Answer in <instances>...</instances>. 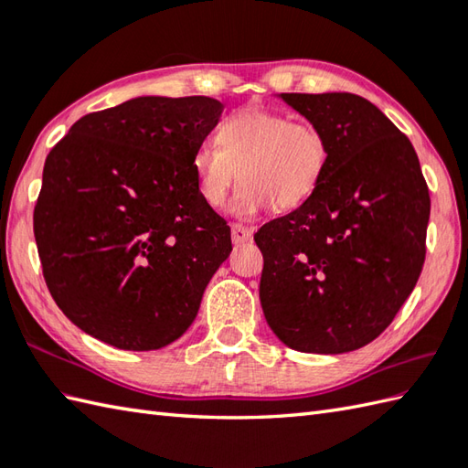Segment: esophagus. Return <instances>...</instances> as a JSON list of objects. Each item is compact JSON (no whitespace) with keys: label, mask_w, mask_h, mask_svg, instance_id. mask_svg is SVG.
<instances>
[{"label":"esophagus","mask_w":468,"mask_h":468,"mask_svg":"<svg viewBox=\"0 0 468 468\" xmlns=\"http://www.w3.org/2000/svg\"><path fill=\"white\" fill-rule=\"evenodd\" d=\"M231 239H233L235 245L250 243L253 239V227H243L239 223H235L231 227Z\"/></svg>","instance_id":"1"}]
</instances>
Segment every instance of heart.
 <instances>
[{
  "label": "heart",
  "instance_id": "b5f03b06",
  "mask_svg": "<svg viewBox=\"0 0 468 468\" xmlns=\"http://www.w3.org/2000/svg\"><path fill=\"white\" fill-rule=\"evenodd\" d=\"M217 141L193 153L198 195L207 205H223L241 175L243 183L229 203V211L239 218L255 217L271 203L280 211L303 205L330 161L327 138L315 124L260 106L225 121Z\"/></svg>",
  "mask_w": 468,
  "mask_h": 468
}]
</instances>
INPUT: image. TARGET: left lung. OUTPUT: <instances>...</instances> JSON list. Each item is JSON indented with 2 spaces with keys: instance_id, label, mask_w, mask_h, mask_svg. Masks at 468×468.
I'll use <instances>...</instances> for the list:
<instances>
[{
  "instance_id": "1",
  "label": "left lung",
  "mask_w": 468,
  "mask_h": 468,
  "mask_svg": "<svg viewBox=\"0 0 468 468\" xmlns=\"http://www.w3.org/2000/svg\"><path fill=\"white\" fill-rule=\"evenodd\" d=\"M327 138L320 186L255 233L260 300L292 350L344 354L376 340L419 282L429 186L409 136L350 92L280 94Z\"/></svg>"
}]
</instances>
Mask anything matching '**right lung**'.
<instances>
[{
    "mask_svg": "<svg viewBox=\"0 0 468 468\" xmlns=\"http://www.w3.org/2000/svg\"><path fill=\"white\" fill-rule=\"evenodd\" d=\"M221 112L208 96H138L82 116L49 151L37 253L54 302L88 335L148 352L195 322L233 250L191 168Z\"/></svg>",
    "mask_w": 468,
    "mask_h": 468,
    "instance_id": "add662e5",
    "label": "right lung"
}]
</instances>
